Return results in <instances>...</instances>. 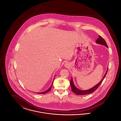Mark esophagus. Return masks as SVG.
<instances>
[{
  "mask_svg": "<svg viewBox=\"0 0 121 121\" xmlns=\"http://www.w3.org/2000/svg\"><path fill=\"white\" fill-rule=\"evenodd\" d=\"M64 66H65V67H66V68H67V67H69V63H65Z\"/></svg>",
  "mask_w": 121,
  "mask_h": 121,
  "instance_id": "34e87169",
  "label": "esophagus"
}]
</instances>
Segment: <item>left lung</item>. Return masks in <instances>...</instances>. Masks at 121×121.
Instances as JSON below:
<instances>
[{"instance_id": "left-lung-1", "label": "left lung", "mask_w": 121, "mask_h": 121, "mask_svg": "<svg viewBox=\"0 0 121 121\" xmlns=\"http://www.w3.org/2000/svg\"><path fill=\"white\" fill-rule=\"evenodd\" d=\"M96 42L97 43L101 44V45H104V46H106V47L108 48V45H107L106 41L100 35H99V38L97 39V40H96ZM108 69V68L107 69V70L106 71V72L105 75L104 76V77L101 80V81L98 84H97L96 85H95V86L92 87V88H90V89H89L88 90H81L78 89L77 87H76L75 86V85H74V84L73 80V78H72L71 79L70 83V85H71V89H72V92H74L76 95H84L88 94H90V93H91L94 92V91H95L97 89L98 87L101 85V84L102 82L104 80V79L107 73Z\"/></svg>"}]
</instances>
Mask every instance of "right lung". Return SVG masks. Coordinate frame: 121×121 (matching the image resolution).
<instances>
[{"label":"right lung","instance_id":"obj_1","mask_svg":"<svg viewBox=\"0 0 121 121\" xmlns=\"http://www.w3.org/2000/svg\"><path fill=\"white\" fill-rule=\"evenodd\" d=\"M53 81H54V79H53ZM53 82H52V85H51V86H50V87L47 90H46L45 91H44V92H37V93L38 94H45L46 93H47V92H48L49 91H50V90H51V87H52V84H53Z\"/></svg>","mask_w":121,"mask_h":121}]
</instances>
